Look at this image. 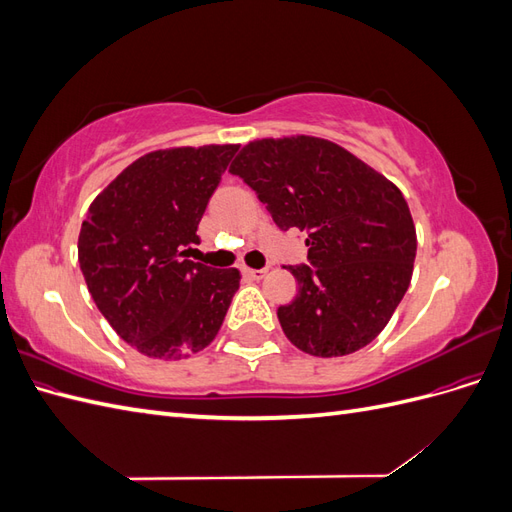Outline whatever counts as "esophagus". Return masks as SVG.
I'll return each mask as SVG.
<instances>
[{
	"label": "esophagus",
	"mask_w": 512,
	"mask_h": 512,
	"mask_svg": "<svg viewBox=\"0 0 512 512\" xmlns=\"http://www.w3.org/2000/svg\"><path fill=\"white\" fill-rule=\"evenodd\" d=\"M243 273L250 277V280H262L267 275V269H243Z\"/></svg>",
	"instance_id": "1"
}]
</instances>
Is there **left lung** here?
Masks as SVG:
<instances>
[{"label":"left lung","mask_w":512,"mask_h":512,"mask_svg":"<svg viewBox=\"0 0 512 512\" xmlns=\"http://www.w3.org/2000/svg\"><path fill=\"white\" fill-rule=\"evenodd\" d=\"M282 230L307 232L309 265L288 267L299 284L277 309L299 350L331 359L380 335L410 286L416 228L393 181L318 136L250 141L230 164Z\"/></svg>","instance_id":"obj_1"}]
</instances>
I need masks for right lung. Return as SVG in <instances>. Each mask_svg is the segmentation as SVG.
Listing matches in <instances>:
<instances>
[{
	"label": "right lung",
	"instance_id": "1",
	"mask_svg": "<svg viewBox=\"0 0 512 512\" xmlns=\"http://www.w3.org/2000/svg\"><path fill=\"white\" fill-rule=\"evenodd\" d=\"M237 149L203 145L145 153L89 205L79 232V265L91 299L123 342L151 359L177 361L207 348L239 288V269L185 258Z\"/></svg>",
	"mask_w": 512,
	"mask_h": 512
}]
</instances>
